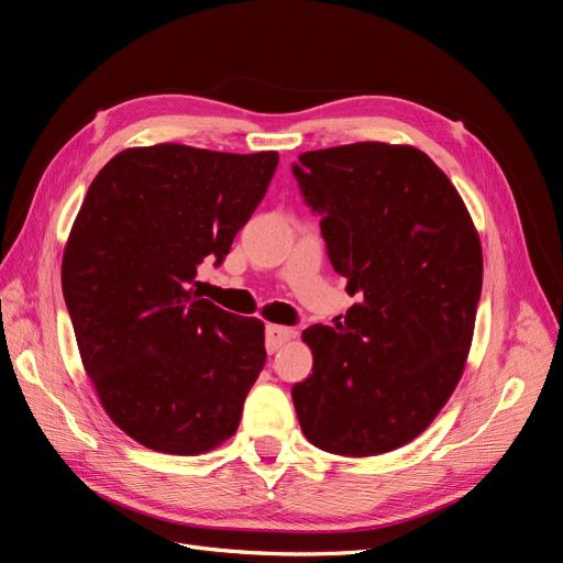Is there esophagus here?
Segmentation results:
<instances>
[{
    "instance_id": "34e87169",
    "label": "esophagus",
    "mask_w": 563,
    "mask_h": 563,
    "mask_svg": "<svg viewBox=\"0 0 563 563\" xmlns=\"http://www.w3.org/2000/svg\"><path fill=\"white\" fill-rule=\"evenodd\" d=\"M291 338H294V329L277 327V323H269V327L265 329V347L272 354V352H277L282 345H286Z\"/></svg>"
}]
</instances>
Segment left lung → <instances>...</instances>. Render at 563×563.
Wrapping results in <instances>:
<instances>
[{"instance_id":"left-lung-1","label":"left lung","mask_w":563,"mask_h":563,"mask_svg":"<svg viewBox=\"0 0 563 563\" xmlns=\"http://www.w3.org/2000/svg\"><path fill=\"white\" fill-rule=\"evenodd\" d=\"M294 176L347 294L343 323L302 331L312 376L291 389L302 434L338 455L395 451L463 376L482 296V242L465 201L413 145L302 152Z\"/></svg>"}]
</instances>
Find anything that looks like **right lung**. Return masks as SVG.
<instances>
[{
	"mask_svg": "<svg viewBox=\"0 0 563 563\" xmlns=\"http://www.w3.org/2000/svg\"><path fill=\"white\" fill-rule=\"evenodd\" d=\"M277 152L129 147L93 178L63 251V296L84 371L139 444L199 455L230 439L265 366L261 319L192 291L267 192Z\"/></svg>",
	"mask_w": 563,
	"mask_h": 563,
	"instance_id": "add662e5",
	"label": "right lung"
}]
</instances>
